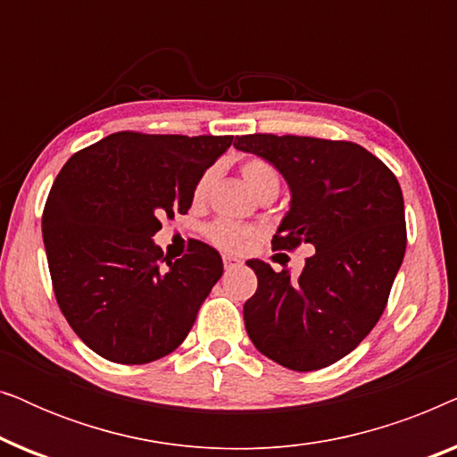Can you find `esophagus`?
Listing matches in <instances>:
<instances>
[{
    "instance_id": "34e87169",
    "label": "esophagus",
    "mask_w": 457,
    "mask_h": 457,
    "mask_svg": "<svg viewBox=\"0 0 457 457\" xmlns=\"http://www.w3.org/2000/svg\"><path fill=\"white\" fill-rule=\"evenodd\" d=\"M222 262H224V268H227V270H233V268L241 266V260L235 258V255H222Z\"/></svg>"
}]
</instances>
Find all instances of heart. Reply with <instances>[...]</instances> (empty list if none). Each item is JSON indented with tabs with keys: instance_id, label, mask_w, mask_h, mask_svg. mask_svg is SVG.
Here are the masks:
<instances>
[{
	"instance_id": "b5f03b06",
	"label": "heart",
	"mask_w": 457,
	"mask_h": 457,
	"mask_svg": "<svg viewBox=\"0 0 457 457\" xmlns=\"http://www.w3.org/2000/svg\"><path fill=\"white\" fill-rule=\"evenodd\" d=\"M214 177H216L214 168H210V170H205L202 177H199V180L195 183V189H193V197H195V202L205 199L212 183H214ZM241 177L245 180V185L249 187V191H252L253 195L260 197L262 193L266 191L278 193V174L274 170V166L268 164L266 160H260V158L247 160L245 164L241 166ZM208 237L212 239V243H216L218 247L228 249V252H237V249L245 247L247 243L253 239L255 233L252 228L220 220V222H214L208 228Z\"/></svg>"
}]
</instances>
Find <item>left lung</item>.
Here are the masks:
<instances>
[{"mask_svg": "<svg viewBox=\"0 0 457 457\" xmlns=\"http://www.w3.org/2000/svg\"><path fill=\"white\" fill-rule=\"evenodd\" d=\"M235 147L270 162L289 185L274 249H316L297 278L247 260L258 277L243 305L247 335L289 370H320L353 352L385 312L405 253L402 187L377 155L349 141L243 135Z\"/></svg>", "mask_w": 457, "mask_h": 457, "instance_id": "left-lung-1", "label": "left lung"}]
</instances>
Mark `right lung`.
<instances>
[{"mask_svg": "<svg viewBox=\"0 0 457 457\" xmlns=\"http://www.w3.org/2000/svg\"><path fill=\"white\" fill-rule=\"evenodd\" d=\"M233 137L114 133L62 168L43 210V243L62 314L80 341L116 364L172 353L222 277L214 247L191 241L167 260L160 218L187 214L199 177Z\"/></svg>", "mask_w": 457, "mask_h": 457, "instance_id": "add662e5", "label": "right lung"}]
</instances>
